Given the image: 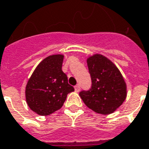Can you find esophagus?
<instances>
[{
    "mask_svg": "<svg viewBox=\"0 0 149 149\" xmlns=\"http://www.w3.org/2000/svg\"><path fill=\"white\" fill-rule=\"evenodd\" d=\"M74 89L76 92H79V91H80V89H81V87H80V85H75Z\"/></svg>",
    "mask_w": 149,
    "mask_h": 149,
    "instance_id": "obj_1",
    "label": "esophagus"
}]
</instances>
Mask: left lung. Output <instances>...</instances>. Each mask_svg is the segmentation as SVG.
Here are the masks:
<instances>
[{"label":"left lung","mask_w":149,"mask_h":149,"mask_svg":"<svg viewBox=\"0 0 149 149\" xmlns=\"http://www.w3.org/2000/svg\"><path fill=\"white\" fill-rule=\"evenodd\" d=\"M92 85L89 90H82L79 95L84 103L96 113L109 114L116 111L125 101V81L111 60L100 54L87 59Z\"/></svg>","instance_id":"left-lung-1"}]
</instances>
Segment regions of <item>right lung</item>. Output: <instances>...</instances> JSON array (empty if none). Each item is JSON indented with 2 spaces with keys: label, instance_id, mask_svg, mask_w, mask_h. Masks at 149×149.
I'll use <instances>...</instances> for the list:
<instances>
[{
  "label": "right lung",
  "instance_id": "add662e5",
  "mask_svg": "<svg viewBox=\"0 0 149 149\" xmlns=\"http://www.w3.org/2000/svg\"><path fill=\"white\" fill-rule=\"evenodd\" d=\"M63 55L49 56L40 62L26 86L28 107L39 115H49L60 109L67 95L74 91L62 71Z\"/></svg>",
  "mask_w": 149,
  "mask_h": 149
}]
</instances>
